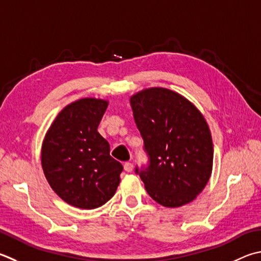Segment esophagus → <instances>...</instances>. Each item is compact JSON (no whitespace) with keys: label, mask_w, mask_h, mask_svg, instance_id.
Segmentation results:
<instances>
[{"label":"esophagus","mask_w":261,"mask_h":261,"mask_svg":"<svg viewBox=\"0 0 261 261\" xmlns=\"http://www.w3.org/2000/svg\"><path fill=\"white\" fill-rule=\"evenodd\" d=\"M124 170L126 172H132V170H134V164L130 163V162H126L124 164Z\"/></svg>","instance_id":"esophagus-1"}]
</instances>
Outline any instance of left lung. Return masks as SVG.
<instances>
[{
	"instance_id": "left-lung-1",
	"label": "left lung",
	"mask_w": 261,
	"mask_h": 261,
	"mask_svg": "<svg viewBox=\"0 0 261 261\" xmlns=\"http://www.w3.org/2000/svg\"><path fill=\"white\" fill-rule=\"evenodd\" d=\"M137 127L149 156L136 172L159 204L179 207L196 198L211 177L213 145L202 113L173 90L154 87L132 94Z\"/></svg>"
}]
</instances>
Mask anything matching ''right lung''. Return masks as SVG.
<instances>
[{
	"instance_id": "obj_1",
	"label": "right lung",
	"mask_w": 261,
	"mask_h": 261,
	"mask_svg": "<svg viewBox=\"0 0 261 261\" xmlns=\"http://www.w3.org/2000/svg\"><path fill=\"white\" fill-rule=\"evenodd\" d=\"M108 100L81 98L59 112L46 131L41 164L50 187L79 209H97L114 196L122 164L98 132Z\"/></svg>"
}]
</instances>
